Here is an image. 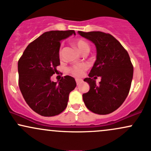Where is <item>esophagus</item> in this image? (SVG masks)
<instances>
[{
	"label": "esophagus",
	"instance_id": "esophagus-1",
	"mask_svg": "<svg viewBox=\"0 0 151 151\" xmlns=\"http://www.w3.org/2000/svg\"><path fill=\"white\" fill-rule=\"evenodd\" d=\"M75 80H76V82H77V85H78V84H79L80 83H82V79H76Z\"/></svg>",
	"mask_w": 151,
	"mask_h": 151
}]
</instances>
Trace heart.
Masks as SVG:
<instances>
[{
    "label": "heart",
    "mask_w": 151,
    "mask_h": 151,
    "mask_svg": "<svg viewBox=\"0 0 151 151\" xmlns=\"http://www.w3.org/2000/svg\"><path fill=\"white\" fill-rule=\"evenodd\" d=\"M74 45L77 48L79 52H81L82 54L86 52V51H89V44H88L87 41H85L84 39H77L76 40L74 41ZM59 55H62V49H60V51H59ZM87 64H79V65L74 66V67H70L69 69V72L71 73V74H73L74 76L77 77H82L84 75V72L87 69Z\"/></svg>",
    "instance_id": "heart-1"
}]
</instances>
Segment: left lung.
Masks as SVG:
<instances>
[{
	"label": "left lung",
	"mask_w": 151,
	"mask_h": 151,
	"mask_svg": "<svg viewBox=\"0 0 151 151\" xmlns=\"http://www.w3.org/2000/svg\"><path fill=\"white\" fill-rule=\"evenodd\" d=\"M82 37L92 41L97 49V59L84 79L89 90L82 94L86 107L98 115H107L117 110L126 99L133 76V67L127 51L110 34L101 31H78ZM95 76H100L99 85Z\"/></svg>",
	"instance_id": "obj_1"
}]
</instances>
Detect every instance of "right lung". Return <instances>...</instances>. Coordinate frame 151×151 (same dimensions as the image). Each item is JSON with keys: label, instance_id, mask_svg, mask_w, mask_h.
Here are the masks:
<instances>
[{"label": "right lung", "instance_id": "add662e5", "mask_svg": "<svg viewBox=\"0 0 151 151\" xmlns=\"http://www.w3.org/2000/svg\"><path fill=\"white\" fill-rule=\"evenodd\" d=\"M75 31H50L28 45L18 62L19 88L28 105L45 117L60 114L66 109L69 94L76 87L75 79L64 76L59 82L51 80L60 64V41Z\"/></svg>", "mask_w": 151, "mask_h": 151}]
</instances>
